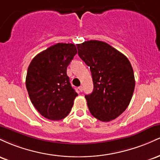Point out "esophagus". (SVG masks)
<instances>
[{
	"label": "esophagus",
	"mask_w": 160,
	"mask_h": 160,
	"mask_svg": "<svg viewBox=\"0 0 160 160\" xmlns=\"http://www.w3.org/2000/svg\"><path fill=\"white\" fill-rule=\"evenodd\" d=\"M79 90H80V92H82V86H80V87H79Z\"/></svg>",
	"instance_id": "1"
}]
</instances>
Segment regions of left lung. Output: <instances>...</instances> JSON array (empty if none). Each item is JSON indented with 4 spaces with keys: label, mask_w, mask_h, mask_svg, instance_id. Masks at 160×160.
<instances>
[{
    "label": "left lung",
    "mask_w": 160,
    "mask_h": 160,
    "mask_svg": "<svg viewBox=\"0 0 160 160\" xmlns=\"http://www.w3.org/2000/svg\"><path fill=\"white\" fill-rule=\"evenodd\" d=\"M77 47L79 56L92 73L94 89L85 95L91 114L102 122L114 120L132 97L135 81L131 63L105 42L88 40Z\"/></svg>",
    "instance_id": "8db88e82"
}]
</instances>
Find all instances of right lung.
Listing matches in <instances>:
<instances>
[{"mask_svg": "<svg viewBox=\"0 0 160 160\" xmlns=\"http://www.w3.org/2000/svg\"><path fill=\"white\" fill-rule=\"evenodd\" d=\"M78 53L73 43H58L40 52L28 68L31 102L43 117L60 120L68 115L78 93L70 83L67 67Z\"/></svg>", "mask_w": 160, "mask_h": 160, "instance_id": "obj_1", "label": "right lung"}]
</instances>
